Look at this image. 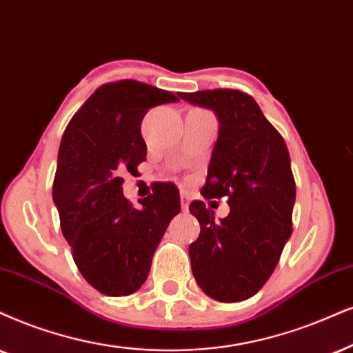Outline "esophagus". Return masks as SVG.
<instances>
[{
  "label": "esophagus",
  "mask_w": 353,
  "mask_h": 353,
  "mask_svg": "<svg viewBox=\"0 0 353 353\" xmlns=\"http://www.w3.org/2000/svg\"><path fill=\"white\" fill-rule=\"evenodd\" d=\"M189 203H190L189 195L182 192V194H181V208H182V212H187V210H189Z\"/></svg>",
  "instance_id": "esophagus-1"
}]
</instances>
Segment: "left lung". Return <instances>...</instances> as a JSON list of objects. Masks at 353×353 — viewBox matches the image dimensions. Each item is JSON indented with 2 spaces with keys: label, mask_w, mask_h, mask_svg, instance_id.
<instances>
[{
  "label": "left lung",
  "mask_w": 353,
  "mask_h": 353,
  "mask_svg": "<svg viewBox=\"0 0 353 353\" xmlns=\"http://www.w3.org/2000/svg\"><path fill=\"white\" fill-rule=\"evenodd\" d=\"M179 96L216 114L218 140L202 195L228 197L230 205V215L216 221L202 200L190 203L200 223L189 246L192 274L213 300H248L269 280L292 236L296 187L288 148L246 92L208 89Z\"/></svg>",
  "instance_id": "1"
}]
</instances>
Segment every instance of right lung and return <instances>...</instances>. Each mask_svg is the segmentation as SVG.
I'll return each mask as SVG.
<instances>
[{"label": "right lung", "mask_w": 353, "mask_h": 353, "mask_svg": "<svg viewBox=\"0 0 353 353\" xmlns=\"http://www.w3.org/2000/svg\"><path fill=\"white\" fill-rule=\"evenodd\" d=\"M172 92L122 79L97 88L61 137L53 202L74 264L97 292L132 295L145 283L179 190L159 184L135 208L123 197V174L146 159L141 120L148 109L177 102Z\"/></svg>", "instance_id": "obj_1"}]
</instances>
